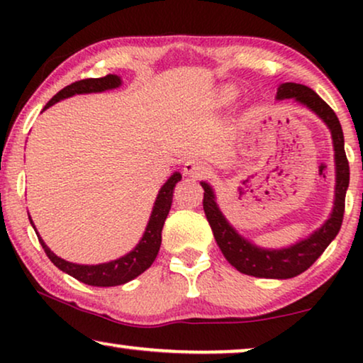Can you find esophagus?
<instances>
[{"label":"esophagus","instance_id":"1","mask_svg":"<svg viewBox=\"0 0 363 363\" xmlns=\"http://www.w3.org/2000/svg\"><path fill=\"white\" fill-rule=\"evenodd\" d=\"M208 172L206 162L200 160V158H188V160L183 163V173L188 177H203Z\"/></svg>","mask_w":363,"mask_h":363}]
</instances>
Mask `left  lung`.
<instances>
[{
    "label": "left lung",
    "mask_w": 363,
    "mask_h": 363,
    "mask_svg": "<svg viewBox=\"0 0 363 363\" xmlns=\"http://www.w3.org/2000/svg\"><path fill=\"white\" fill-rule=\"evenodd\" d=\"M304 104L314 111L332 132L335 150V167H337V185H335V203L334 211L324 226L307 240L297 245L286 247V250H261L238 235L230 226V223L221 215L220 208L216 206L215 195L208 183H201L205 196H203V210L210 223L213 235L220 246V250L231 266H235L242 274L255 277H267V279H287L294 277L314 264L325 247L330 245L342 226L345 213V193L349 186L350 168L344 148V132L335 112L312 91L311 87L296 82L281 84L277 89V99H291Z\"/></svg>",
    "instance_id": "obj_1"
}]
</instances>
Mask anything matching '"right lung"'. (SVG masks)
<instances>
[{
    "mask_svg": "<svg viewBox=\"0 0 363 363\" xmlns=\"http://www.w3.org/2000/svg\"><path fill=\"white\" fill-rule=\"evenodd\" d=\"M118 86H121V77L113 76V74H107L106 77H97V79L94 77L81 79V81H76L61 89V91H59L56 96L46 104V107L44 108L51 107L52 104L62 101V99L66 97H71L74 94L102 92V91H107V89H116ZM180 180H182L180 173H173V175L168 178V182L162 186L160 193H158L150 221H148L145 235H143L142 241L138 242L135 250L121 257V259L104 262V264H96V266L74 264V262L64 261L61 257L54 255V252L44 245L41 236L36 233L38 240L41 242L43 250L48 255L49 259L54 262V266L59 267V269L64 272H67L69 276L76 277L77 281L84 282V284L97 286V287H111V286L125 284V282L135 279L137 276H140L143 271H147L148 267L152 266V262L155 261L158 250H160V245H162L163 223H165L167 215L172 206L173 188H175V185ZM29 221H31L33 225V220Z\"/></svg>",
    "mask_w": 363,
    "mask_h": 363,
    "instance_id": "1",
    "label": "right lung"
}]
</instances>
